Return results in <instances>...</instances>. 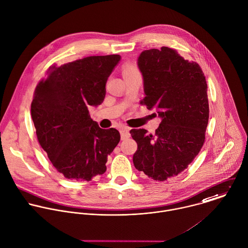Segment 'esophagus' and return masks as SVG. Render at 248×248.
Returning a JSON list of instances; mask_svg holds the SVG:
<instances>
[{
    "mask_svg": "<svg viewBox=\"0 0 248 248\" xmlns=\"http://www.w3.org/2000/svg\"><path fill=\"white\" fill-rule=\"evenodd\" d=\"M120 132H121V137H122V140H125V139L129 138V136H130V133H129V128H128V127H125V126L122 127V128H121V130H120Z\"/></svg>",
    "mask_w": 248,
    "mask_h": 248,
    "instance_id": "34e87169",
    "label": "esophagus"
}]
</instances>
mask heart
<instances>
[{
  "label": "heart",
  "mask_w": 248,
  "mask_h": 248,
  "mask_svg": "<svg viewBox=\"0 0 248 248\" xmlns=\"http://www.w3.org/2000/svg\"><path fill=\"white\" fill-rule=\"evenodd\" d=\"M136 71H137L136 67L134 65H132V64H125L124 66V69H123L124 75L129 74V73H133V72H136Z\"/></svg>",
  "instance_id": "1"
}]
</instances>
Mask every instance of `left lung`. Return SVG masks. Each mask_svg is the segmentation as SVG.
<instances>
[{
  "label": "left lung",
  "mask_w": 248,
  "mask_h": 248,
  "mask_svg": "<svg viewBox=\"0 0 248 248\" xmlns=\"http://www.w3.org/2000/svg\"><path fill=\"white\" fill-rule=\"evenodd\" d=\"M146 96L141 101L161 119L155 134L131 129L137 143L133 163L155 181L182 173L199 154L209 122L208 85L200 65L161 47L143 51L137 60Z\"/></svg>",
  "instance_id": "obj_1"
}]
</instances>
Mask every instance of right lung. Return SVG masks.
Here are the masks:
<instances>
[{"mask_svg": "<svg viewBox=\"0 0 248 248\" xmlns=\"http://www.w3.org/2000/svg\"><path fill=\"white\" fill-rule=\"evenodd\" d=\"M120 61V55L91 56L52 66L35 88L31 115L37 140L66 179L89 182L104 174L120 142V132L100 128L88 110L103 102L107 79Z\"/></svg>", "mask_w": 248, "mask_h": 248, "instance_id": "obj_1", "label": "right lung"}]
</instances>
